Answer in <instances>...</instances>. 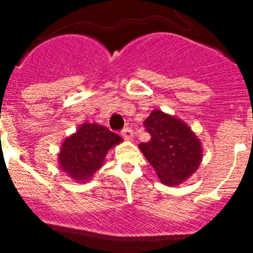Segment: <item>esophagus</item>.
Instances as JSON below:
<instances>
[{
	"mask_svg": "<svg viewBox=\"0 0 253 253\" xmlns=\"http://www.w3.org/2000/svg\"><path fill=\"white\" fill-rule=\"evenodd\" d=\"M123 138L126 140H133L134 139V133L130 128H125L122 133Z\"/></svg>",
	"mask_w": 253,
	"mask_h": 253,
	"instance_id": "esophagus-1",
	"label": "esophagus"
}]
</instances>
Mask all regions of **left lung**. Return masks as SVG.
<instances>
[{
	"instance_id": "8db88e82",
	"label": "left lung",
	"mask_w": 253,
	"mask_h": 253,
	"mask_svg": "<svg viewBox=\"0 0 253 253\" xmlns=\"http://www.w3.org/2000/svg\"><path fill=\"white\" fill-rule=\"evenodd\" d=\"M144 126L151 140L138 147L163 185L178 186L198 171L203 161L202 140L184 120L154 109Z\"/></svg>"
}]
</instances>
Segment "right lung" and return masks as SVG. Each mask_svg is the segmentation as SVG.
<instances>
[{"instance_id":"1","label":"right lung","mask_w":253,"mask_h":253,"mask_svg":"<svg viewBox=\"0 0 253 253\" xmlns=\"http://www.w3.org/2000/svg\"><path fill=\"white\" fill-rule=\"evenodd\" d=\"M123 142V138L97 123H84L60 144L59 169L71 180L84 184L104 165L107 152Z\"/></svg>"}]
</instances>
